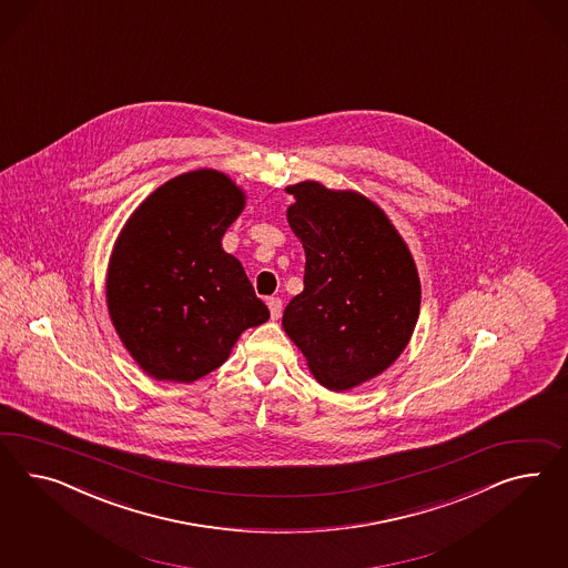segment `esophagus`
Here are the masks:
<instances>
[{
    "label": "esophagus",
    "mask_w": 568,
    "mask_h": 568,
    "mask_svg": "<svg viewBox=\"0 0 568 568\" xmlns=\"http://www.w3.org/2000/svg\"><path fill=\"white\" fill-rule=\"evenodd\" d=\"M266 304H268V310H271V318L276 321L281 316V312H283V302L278 297H268Z\"/></svg>",
    "instance_id": "34e87169"
}]
</instances>
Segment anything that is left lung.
<instances>
[{"mask_svg":"<svg viewBox=\"0 0 568 568\" xmlns=\"http://www.w3.org/2000/svg\"><path fill=\"white\" fill-rule=\"evenodd\" d=\"M287 192L306 273L283 328L318 383L347 390L378 376L409 343L422 297L417 268L388 216L362 194L318 182Z\"/></svg>","mask_w":568,"mask_h":568,"instance_id":"8db88e82","label":"left lung"}]
</instances>
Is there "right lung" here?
I'll return each mask as SVG.
<instances>
[{
  "instance_id": "obj_1",
  "label": "right lung",
  "mask_w": 568,
  "mask_h": 568,
  "mask_svg": "<svg viewBox=\"0 0 568 568\" xmlns=\"http://www.w3.org/2000/svg\"><path fill=\"white\" fill-rule=\"evenodd\" d=\"M244 209L227 175L199 169L154 190L109 262L108 307L125 349L156 381L194 383L268 321L242 262L221 247Z\"/></svg>"
}]
</instances>
